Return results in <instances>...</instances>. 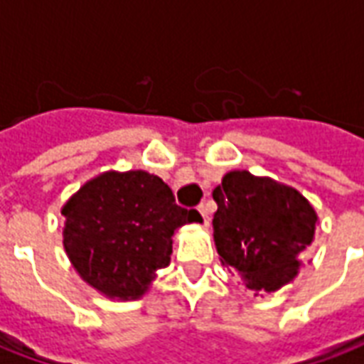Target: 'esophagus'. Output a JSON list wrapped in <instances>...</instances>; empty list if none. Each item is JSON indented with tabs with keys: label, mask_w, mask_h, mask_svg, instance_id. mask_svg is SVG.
<instances>
[{
	"label": "esophagus",
	"mask_w": 364,
	"mask_h": 364,
	"mask_svg": "<svg viewBox=\"0 0 364 364\" xmlns=\"http://www.w3.org/2000/svg\"><path fill=\"white\" fill-rule=\"evenodd\" d=\"M197 210L200 213V216H203V224H205V226H208V222H210V220H208V210H206V206L200 205Z\"/></svg>",
	"instance_id": "esophagus-1"
}]
</instances>
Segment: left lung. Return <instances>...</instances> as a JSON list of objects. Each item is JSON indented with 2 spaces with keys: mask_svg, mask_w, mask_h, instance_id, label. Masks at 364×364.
I'll return each instance as SVG.
<instances>
[{
  "mask_svg": "<svg viewBox=\"0 0 364 364\" xmlns=\"http://www.w3.org/2000/svg\"><path fill=\"white\" fill-rule=\"evenodd\" d=\"M214 245L245 289L274 292L304 267L318 213L290 185L234 169L213 191Z\"/></svg>",
  "mask_w": 364,
  "mask_h": 364,
  "instance_id": "left-lung-1",
  "label": "left lung"
}]
</instances>
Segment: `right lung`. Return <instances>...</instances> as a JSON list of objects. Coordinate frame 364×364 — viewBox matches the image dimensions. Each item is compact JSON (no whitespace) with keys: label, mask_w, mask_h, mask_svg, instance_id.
<instances>
[{"label":"right lung","mask_w":364,"mask_h":364,"mask_svg":"<svg viewBox=\"0 0 364 364\" xmlns=\"http://www.w3.org/2000/svg\"><path fill=\"white\" fill-rule=\"evenodd\" d=\"M62 244L72 267L105 296L136 300L169 265L177 230L197 210L175 205L171 189L142 169L105 171L62 206Z\"/></svg>","instance_id":"right-lung-1"}]
</instances>
